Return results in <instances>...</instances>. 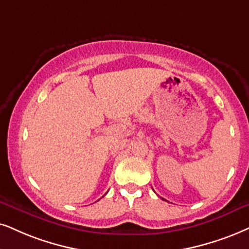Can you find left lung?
Listing matches in <instances>:
<instances>
[{
    "label": "left lung",
    "instance_id": "obj_1",
    "mask_svg": "<svg viewBox=\"0 0 249 249\" xmlns=\"http://www.w3.org/2000/svg\"><path fill=\"white\" fill-rule=\"evenodd\" d=\"M163 200H164V199H163Z\"/></svg>",
    "mask_w": 249,
    "mask_h": 249
}]
</instances>
